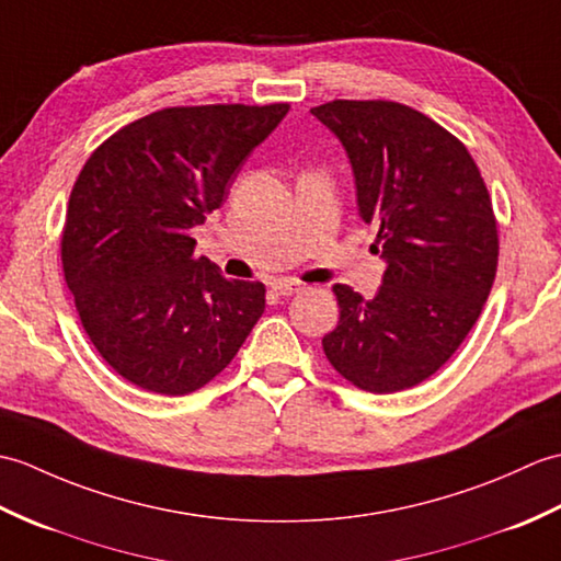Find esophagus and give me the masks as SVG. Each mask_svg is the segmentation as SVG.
Here are the masks:
<instances>
[{
  "instance_id": "34e87169",
  "label": "esophagus",
  "mask_w": 561,
  "mask_h": 561,
  "mask_svg": "<svg viewBox=\"0 0 561 561\" xmlns=\"http://www.w3.org/2000/svg\"><path fill=\"white\" fill-rule=\"evenodd\" d=\"M271 288L276 290L278 295H283V297H288V295H295V293H300L302 288H305V283H300V280H295V278H278V280H273L271 283Z\"/></svg>"
}]
</instances>
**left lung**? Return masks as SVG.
<instances>
[{"instance_id": "1", "label": "left lung", "mask_w": 561, "mask_h": 561, "mask_svg": "<svg viewBox=\"0 0 561 561\" xmlns=\"http://www.w3.org/2000/svg\"><path fill=\"white\" fill-rule=\"evenodd\" d=\"M312 115L351 158L359 216L386 259L371 300L333 285L341 319L323 353L357 389H410L446 365L488 302L500 261L490 192L468 148L413 107L331 101Z\"/></svg>"}]
</instances>
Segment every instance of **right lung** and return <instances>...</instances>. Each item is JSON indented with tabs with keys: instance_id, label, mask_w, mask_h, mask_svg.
Here are the masks:
<instances>
[{
	"instance_id": "1",
	"label": "right lung",
	"mask_w": 561,
	"mask_h": 561,
	"mask_svg": "<svg viewBox=\"0 0 561 561\" xmlns=\"http://www.w3.org/2000/svg\"><path fill=\"white\" fill-rule=\"evenodd\" d=\"M288 103L165 107L85 160L61 230V268L83 331L144 391L202 389L238 355L266 307L264 283L194 256V226L222 206L247 156Z\"/></svg>"
}]
</instances>
